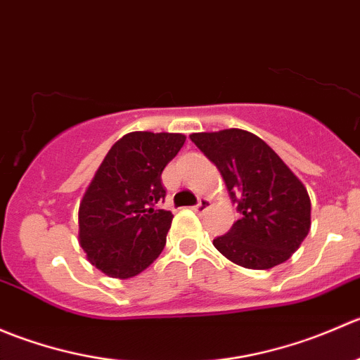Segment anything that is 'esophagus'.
I'll use <instances>...</instances> for the list:
<instances>
[{
	"label": "esophagus",
	"instance_id": "1",
	"mask_svg": "<svg viewBox=\"0 0 360 360\" xmlns=\"http://www.w3.org/2000/svg\"><path fill=\"white\" fill-rule=\"evenodd\" d=\"M210 205H212V202H210L209 198H200V202H198L197 205L193 207V210L197 214H203V212H205V210L210 209Z\"/></svg>",
	"mask_w": 360,
	"mask_h": 360
}]
</instances>
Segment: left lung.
Returning a JSON list of instances; mask_svg holds the SVG:
<instances>
[{
    "instance_id": "8db88e82",
    "label": "left lung",
    "mask_w": 360,
    "mask_h": 360,
    "mask_svg": "<svg viewBox=\"0 0 360 360\" xmlns=\"http://www.w3.org/2000/svg\"><path fill=\"white\" fill-rule=\"evenodd\" d=\"M190 139L219 169L242 217L214 248L250 270H268L300 249L310 231L304 184L256 134L242 129L195 132Z\"/></svg>"
}]
</instances>
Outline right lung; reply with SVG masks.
Returning a JSON list of instances; mask_svg holds the SVG:
<instances>
[{
    "mask_svg": "<svg viewBox=\"0 0 360 360\" xmlns=\"http://www.w3.org/2000/svg\"><path fill=\"white\" fill-rule=\"evenodd\" d=\"M184 141L183 134L129 132L94 174L79 202L78 240L108 277H136L162 254L174 216L155 205L165 197L163 169Z\"/></svg>",
    "mask_w": 360,
    "mask_h": 360,
    "instance_id": "1",
    "label": "right lung"
}]
</instances>
